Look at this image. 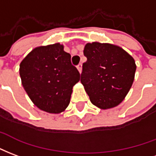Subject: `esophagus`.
<instances>
[{
    "label": "esophagus",
    "instance_id": "obj_1",
    "mask_svg": "<svg viewBox=\"0 0 156 156\" xmlns=\"http://www.w3.org/2000/svg\"><path fill=\"white\" fill-rule=\"evenodd\" d=\"M77 70H79L80 73H81V71H82V65L79 64L77 66Z\"/></svg>",
    "mask_w": 156,
    "mask_h": 156
}]
</instances>
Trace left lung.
Segmentation results:
<instances>
[{
    "instance_id": "1",
    "label": "left lung",
    "mask_w": 156,
    "mask_h": 156,
    "mask_svg": "<svg viewBox=\"0 0 156 156\" xmlns=\"http://www.w3.org/2000/svg\"><path fill=\"white\" fill-rule=\"evenodd\" d=\"M80 82L94 105L101 110L114 108L126 98L135 79L134 58L120 46L92 42L84 48Z\"/></svg>"
}]
</instances>
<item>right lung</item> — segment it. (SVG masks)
<instances>
[{"mask_svg":"<svg viewBox=\"0 0 156 156\" xmlns=\"http://www.w3.org/2000/svg\"><path fill=\"white\" fill-rule=\"evenodd\" d=\"M70 57L64 45L55 43L33 49L20 62L21 84L40 110L59 114L69 105L73 86L80 80Z\"/></svg>","mask_w":156,"mask_h":156,"instance_id":"right-lung-1","label":"right lung"}]
</instances>
